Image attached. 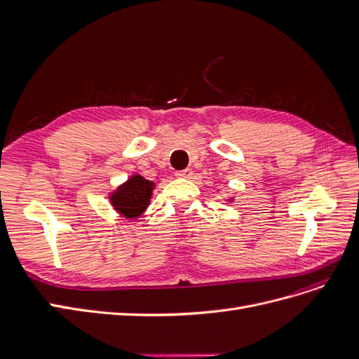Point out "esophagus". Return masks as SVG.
I'll list each match as a JSON object with an SVG mask.
<instances>
[{"mask_svg": "<svg viewBox=\"0 0 359 359\" xmlns=\"http://www.w3.org/2000/svg\"><path fill=\"white\" fill-rule=\"evenodd\" d=\"M175 175L178 177V178H190L191 175H193V170L190 169V168H187V169H182V170H178Z\"/></svg>", "mask_w": 359, "mask_h": 359, "instance_id": "34e87169", "label": "esophagus"}]
</instances>
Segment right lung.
<instances>
[{
    "label": "right lung",
    "instance_id": "obj_1",
    "mask_svg": "<svg viewBox=\"0 0 359 359\" xmlns=\"http://www.w3.org/2000/svg\"><path fill=\"white\" fill-rule=\"evenodd\" d=\"M153 189L154 182L140 175H133L123 186H119L111 194L109 199L116 212L126 217V219H136L149 205Z\"/></svg>",
    "mask_w": 359,
    "mask_h": 359
}]
</instances>
